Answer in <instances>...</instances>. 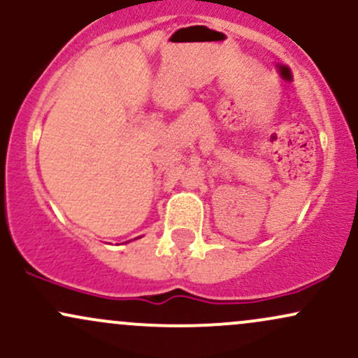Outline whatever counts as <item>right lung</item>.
<instances>
[{"instance_id":"obj_1","label":"right lung","mask_w":358,"mask_h":358,"mask_svg":"<svg viewBox=\"0 0 358 358\" xmlns=\"http://www.w3.org/2000/svg\"><path fill=\"white\" fill-rule=\"evenodd\" d=\"M127 242H129V241H127Z\"/></svg>"}]
</instances>
